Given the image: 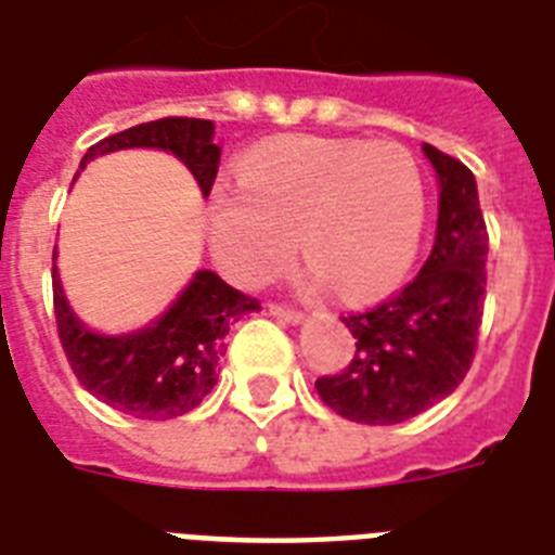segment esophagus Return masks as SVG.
Masks as SVG:
<instances>
[{"mask_svg": "<svg viewBox=\"0 0 555 555\" xmlns=\"http://www.w3.org/2000/svg\"><path fill=\"white\" fill-rule=\"evenodd\" d=\"M268 311L285 322H302L305 320L302 311H296V308H291V305H285V302H270Z\"/></svg>", "mask_w": 555, "mask_h": 555, "instance_id": "1", "label": "esophagus"}]
</instances>
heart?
I'll return each mask as SVG.
<instances>
[{
	"label": "heart",
	"instance_id": "obj_1",
	"mask_svg": "<svg viewBox=\"0 0 555 555\" xmlns=\"http://www.w3.org/2000/svg\"><path fill=\"white\" fill-rule=\"evenodd\" d=\"M426 218L423 176L400 143L276 138L209 195V244L227 276L261 285L299 247L343 299H369L412 268Z\"/></svg>",
	"mask_w": 555,
	"mask_h": 555
}]
</instances>
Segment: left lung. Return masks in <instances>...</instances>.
<instances>
[{
  "instance_id": "8db88e82",
  "label": "left lung",
  "mask_w": 555,
  "mask_h": 555,
  "mask_svg": "<svg viewBox=\"0 0 555 555\" xmlns=\"http://www.w3.org/2000/svg\"><path fill=\"white\" fill-rule=\"evenodd\" d=\"M438 172V233L421 273L369 311L343 317L354 334V357L317 379L331 412L354 423L391 426L449 397L473 369L490 233L469 167L423 143Z\"/></svg>"
}]
</instances>
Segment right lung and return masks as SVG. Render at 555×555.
Returning <instances> with one entry per match:
<instances>
[{
    "instance_id": "right-lung-1",
    "label": "right lung",
    "mask_w": 555,
    "mask_h": 555,
    "mask_svg": "<svg viewBox=\"0 0 555 555\" xmlns=\"http://www.w3.org/2000/svg\"><path fill=\"white\" fill-rule=\"evenodd\" d=\"M216 126L198 117H160L89 146L80 169L98 155L129 146H158L192 169L209 195L221 150L212 143ZM54 279V317L65 360L86 391L117 412L141 421H172L192 412L216 386L224 337L242 313L259 311V299L230 287L212 270H198L178 302L150 328L126 337L91 334L65 302Z\"/></svg>"
}]
</instances>
